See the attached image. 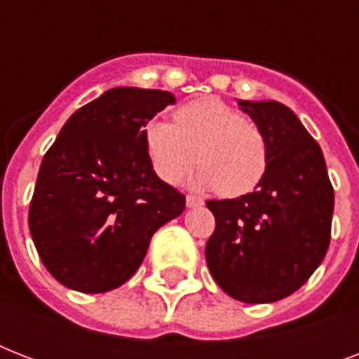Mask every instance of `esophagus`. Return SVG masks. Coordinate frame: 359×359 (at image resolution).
Wrapping results in <instances>:
<instances>
[{"mask_svg": "<svg viewBox=\"0 0 359 359\" xmlns=\"http://www.w3.org/2000/svg\"><path fill=\"white\" fill-rule=\"evenodd\" d=\"M201 205H203V199H201V197H196V196H186V207H188V208L201 207Z\"/></svg>", "mask_w": 359, "mask_h": 359, "instance_id": "obj_1", "label": "esophagus"}]
</instances>
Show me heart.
Segmentation results:
<instances>
[{
	"label": "heart",
	"mask_w": 359,
	"mask_h": 359,
	"mask_svg": "<svg viewBox=\"0 0 359 359\" xmlns=\"http://www.w3.org/2000/svg\"><path fill=\"white\" fill-rule=\"evenodd\" d=\"M143 143L154 173L177 184L197 163L191 186L240 197L261 184L268 169L266 137L218 98H201L175 111L173 123L152 119Z\"/></svg>",
	"instance_id": "obj_1"
}]
</instances>
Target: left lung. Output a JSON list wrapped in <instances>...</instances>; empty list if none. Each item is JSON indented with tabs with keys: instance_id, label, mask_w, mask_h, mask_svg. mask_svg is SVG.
<instances>
[{
	"instance_id": "obj_1",
	"label": "left lung",
	"mask_w": 359,
	"mask_h": 359,
	"mask_svg": "<svg viewBox=\"0 0 359 359\" xmlns=\"http://www.w3.org/2000/svg\"><path fill=\"white\" fill-rule=\"evenodd\" d=\"M268 143L255 191L207 201L216 218L205 255L214 281L235 300L270 304L292 294L330 245L334 188L323 151L294 111L276 100H238Z\"/></svg>"
}]
</instances>
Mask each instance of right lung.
<instances>
[{
  "label": "right lung",
  "mask_w": 359,
  "mask_h": 359,
  "mask_svg": "<svg viewBox=\"0 0 359 359\" xmlns=\"http://www.w3.org/2000/svg\"><path fill=\"white\" fill-rule=\"evenodd\" d=\"M175 102L169 91L114 87L70 115L42 158L29 231L59 283L87 294L126 283L152 235L186 199L151 165L143 126Z\"/></svg>",
  "instance_id": "add662e5"
}]
</instances>
